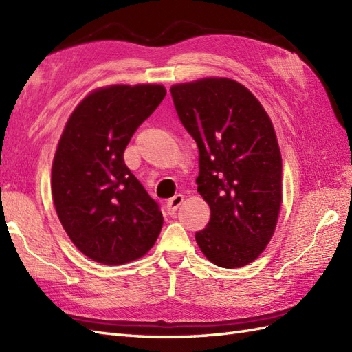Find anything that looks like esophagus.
Instances as JSON below:
<instances>
[{"label": "esophagus", "mask_w": 352, "mask_h": 352, "mask_svg": "<svg viewBox=\"0 0 352 352\" xmlns=\"http://www.w3.org/2000/svg\"><path fill=\"white\" fill-rule=\"evenodd\" d=\"M183 199H184V197L183 195H175V197H172L168 203H166V212H168V214H175V212H177V208L182 206V203H183Z\"/></svg>", "instance_id": "1"}]
</instances>
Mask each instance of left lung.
I'll return each instance as SVG.
<instances>
[{"label": "left lung", "instance_id": "8db88e82", "mask_svg": "<svg viewBox=\"0 0 352 352\" xmlns=\"http://www.w3.org/2000/svg\"><path fill=\"white\" fill-rule=\"evenodd\" d=\"M170 95L198 145V192L210 206L197 243L212 263L242 267L263 252L281 207V154L271 119L230 78L175 85Z\"/></svg>", "mask_w": 352, "mask_h": 352}]
</instances>
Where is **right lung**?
Instances as JSON below:
<instances>
[{
    "mask_svg": "<svg viewBox=\"0 0 352 352\" xmlns=\"http://www.w3.org/2000/svg\"><path fill=\"white\" fill-rule=\"evenodd\" d=\"M164 95L160 85L98 89L74 110L58 142L51 175L56 212L74 245L98 263L145 256L160 234V206L126 168L124 151Z\"/></svg>",
    "mask_w": 352,
    "mask_h": 352,
    "instance_id": "add662e5",
    "label": "right lung"
}]
</instances>
